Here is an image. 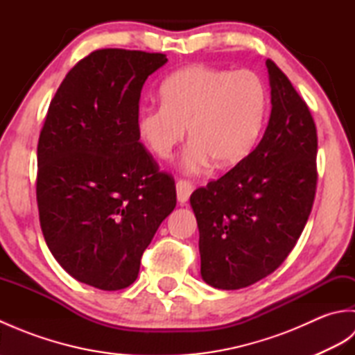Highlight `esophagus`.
<instances>
[{
	"label": "esophagus",
	"mask_w": 355,
	"mask_h": 355,
	"mask_svg": "<svg viewBox=\"0 0 355 355\" xmlns=\"http://www.w3.org/2000/svg\"><path fill=\"white\" fill-rule=\"evenodd\" d=\"M177 198L182 205H186L187 200H189L191 193L193 192V184L191 182H186V180H178L177 182Z\"/></svg>",
	"instance_id": "1"
}]
</instances>
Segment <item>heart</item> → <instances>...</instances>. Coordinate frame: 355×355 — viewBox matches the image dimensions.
I'll return each mask as SVG.
<instances>
[{
  "instance_id": "obj_1",
  "label": "heart",
  "mask_w": 355,
  "mask_h": 355,
  "mask_svg": "<svg viewBox=\"0 0 355 355\" xmlns=\"http://www.w3.org/2000/svg\"><path fill=\"white\" fill-rule=\"evenodd\" d=\"M162 105L141 108L135 134L150 154L168 160L186 135L192 140L183 171L197 173L212 158L216 168L235 166L250 154L267 116L263 80L250 70L187 65L160 85Z\"/></svg>"
}]
</instances>
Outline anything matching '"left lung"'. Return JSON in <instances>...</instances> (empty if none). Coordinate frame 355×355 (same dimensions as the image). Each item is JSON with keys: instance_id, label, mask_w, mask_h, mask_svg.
<instances>
[{"instance_id": "left-lung-1", "label": "left lung", "mask_w": 355, "mask_h": 355, "mask_svg": "<svg viewBox=\"0 0 355 355\" xmlns=\"http://www.w3.org/2000/svg\"><path fill=\"white\" fill-rule=\"evenodd\" d=\"M271 112L259 145L225 175L191 195L201 277L239 290L281 266L310 216L318 184V132L302 97L266 62Z\"/></svg>"}]
</instances>
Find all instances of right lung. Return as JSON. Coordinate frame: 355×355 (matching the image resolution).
<instances>
[{
  "label": "right lung",
  "mask_w": 355,
  "mask_h": 355,
  "mask_svg": "<svg viewBox=\"0 0 355 355\" xmlns=\"http://www.w3.org/2000/svg\"><path fill=\"white\" fill-rule=\"evenodd\" d=\"M163 53L103 49L53 97L37 143L36 198L51 254L76 281L130 286L143 252L177 205L175 183L143 148L135 116Z\"/></svg>",
  "instance_id": "right-lung-1"
}]
</instances>
